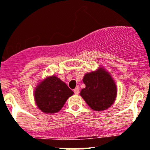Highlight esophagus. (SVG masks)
Returning <instances> with one entry per match:
<instances>
[{"label": "esophagus", "mask_w": 150, "mask_h": 150, "mask_svg": "<svg viewBox=\"0 0 150 150\" xmlns=\"http://www.w3.org/2000/svg\"><path fill=\"white\" fill-rule=\"evenodd\" d=\"M74 93L75 94H79V88H76L74 89Z\"/></svg>", "instance_id": "esophagus-1"}]
</instances>
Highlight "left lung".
I'll return each mask as SVG.
<instances>
[{
    "instance_id": "1",
    "label": "left lung",
    "mask_w": 150,
    "mask_h": 150,
    "mask_svg": "<svg viewBox=\"0 0 150 150\" xmlns=\"http://www.w3.org/2000/svg\"><path fill=\"white\" fill-rule=\"evenodd\" d=\"M85 88L80 95L94 111H103L114 103L117 97V86L115 80L104 67L86 73L83 78Z\"/></svg>"
}]
</instances>
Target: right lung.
Instances as JSON below:
<instances>
[{
    "label": "right lung",
    "instance_id": "add662e5",
    "mask_svg": "<svg viewBox=\"0 0 150 150\" xmlns=\"http://www.w3.org/2000/svg\"><path fill=\"white\" fill-rule=\"evenodd\" d=\"M73 93L64 81L56 75H50L38 83L34 91V98L41 112L52 114L58 112Z\"/></svg>",
    "mask_w": 150,
    "mask_h": 150
}]
</instances>
